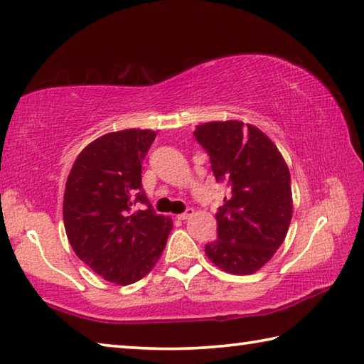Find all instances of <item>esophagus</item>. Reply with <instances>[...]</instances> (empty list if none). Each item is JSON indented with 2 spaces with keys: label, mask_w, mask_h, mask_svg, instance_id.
<instances>
[{
  "label": "esophagus",
  "mask_w": 364,
  "mask_h": 364,
  "mask_svg": "<svg viewBox=\"0 0 364 364\" xmlns=\"http://www.w3.org/2000/svg\"><path fill=\"white\" fill-rule=\"evenodd\" d=\"M193 215H194V210H193V208H186V212H183V213H180V215H178V220H188L189 217H193Z\"/></svg>",
  "instance_id": "34e87169"
}]
</instances>
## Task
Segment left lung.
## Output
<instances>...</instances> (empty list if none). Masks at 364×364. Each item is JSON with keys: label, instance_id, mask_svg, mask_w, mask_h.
<instances>
[{"label": "left lung", "instance_id": "obj_1", "mask_svg": "<svg viewBox=\"0 0 364 364\" xmlns=\"http://www.w3.org/2000/svg\"><path fill=\"white\" fill-rule=\"evenodd\" d=\"M194 136L210 156L217 181L231 189L215 215L217 241L205 245V254L226 273H255L281 247L291 225L286 160L262 130L239 120L202 123Z\"/></svg>", "mask_w": 364, "mask_h": 364}]
</instances>
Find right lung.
Listing matches in <instances>:
<instances>
[{
  "label": "right lung",
  "mask_w": 364,
  "mask_h": 364,
  "mask_svg": "<svg viewBox=\"0 0 364 364\" xmlns=\"http://www.w3.org/2000/svg\"><path fill=\"white\" fill-rule=\"evenodd\" d=\"M156 136L136 128L102 134L78 154L65 183L64 226L73 252L120 286L149 273L173 226L152 210L141 184V162Z\"/></svg>",
  "instance_id": "1"
}]
</instances>
